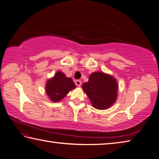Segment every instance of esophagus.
I'll list each match as a JSON object with an SVG mask.
<instances>
[{
  "label": "esophagus",
  "mask_w": 159,
  "mask_h": 159,
  "mask_svg": "<svg viewBox=\"0 0 159 159\" xmlns=\"http://www.w3.org/2000/svg\"><path fill=\"white\" fill-rule=\"evenodd\" d=\"M75 83H76V85L77 86H80V85H81V81H80V80H76V81H75Z\"/></svg>",
  "instance_id": "obj_1"
}]
</instances>
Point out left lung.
<instances>
[{"mask_svg": "<svg viewBox=\"0 0 159 159\" xmlns=\"http://www.w3.org/2000/svg\"><path fill=\"white\" fill-rule=\"evenodd\" d=\"M91 103L98 109H106L116 102L118 83L115 79L102 72L90 75L89 80L82 85Z\"/></svg>", "mask_w": 159, "mask_h": 159, "instance_id": "left-lung-1", "label": "left lung"}]
</instances>
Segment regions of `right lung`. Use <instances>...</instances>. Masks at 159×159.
I'll use <instances>...</instances> for the list:
<instances>
[{
  "mask_svg": "<svg viewBox=\"0 0 159 159\" xmlns=\"http://www.w3.org/2000/svg\"><path fill=\"white\" fill-rule=\"evenodd\" d=\"M76 88L71 78H66L62 72L58 71L52 79L46 83V93L54 102H59L65 97L70 90Z\"/></svg>",
  "mask_w": 159,
  "mask_h": 159,
  "instance_id": "right-lung-1",
  "label": "right lung"
}]
</instances>
